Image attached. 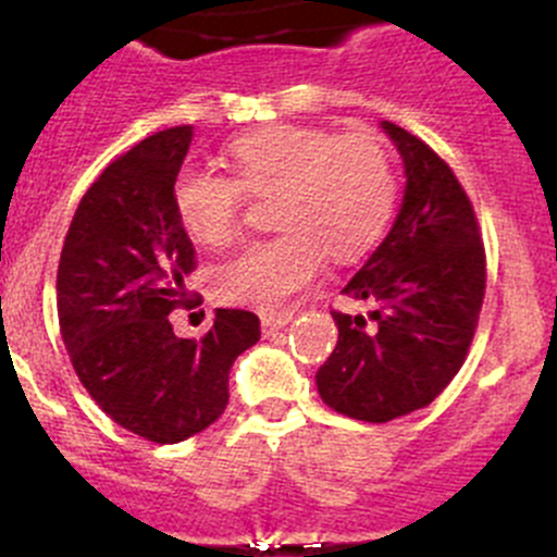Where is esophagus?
<instances>
[{
    "label": "esophagus",
    "instance_id": "esophagus-1",
    "mask_svg": "<svg viewBox=\"0 0 557 557\" xmlns=\"http://www.w3.org/2000/svg\"><path fill=\"white\" fill-rule=\"evenodd\" d=\"M290 320H294V314H290V312H285V314H263V318H261V334L269 339V336H274V334H277V331H283L285 325L290 323Z\"/></svg>",
    "mask_w": 557,
    "mask_h": 557
}]
</instances>
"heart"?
I'll return each instance as SVG.
<instances>
[{
	"label": "heart",
	"mask_w": 557,
	"mask_h": 557,
	"mask_svg": "<svg viewBox=\"0 0 557 557\" xmlns=\"http://www.w3.org/2000/svg\"><path fill=\"white\" fill-rule=\"evenodd\" d=\"M234 177L180 172L174 212L190 239L210 250L243 232L245 201L274 199L280 237L258 243L218 269L215 290L226 305L263 314L283 310L323 267L372 250L396 207V172L372 134H339L314 126H277L243 134L228 148Z\"/></svg>",
	"instance_id": "1"
}]
</instances>
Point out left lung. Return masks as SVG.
Wrapping results in <instances>:
<instances>
[{"label":"left lung","mask_w":557,"mask_h":557,"mask_svg":"<svg viewBox=\"0 0 557 557\" xmlns=\"http://www.w3.org/2000/svg\"><path fill=\"white\" fill-rule=\"evenodd\" d=\"M383 128L407 174L401 210L342 288L369 312H331L339 342L314 377L331 409L367 423L429 407L450 385L469 356L487 280L463 185L423 139L391 121Z\"/></svg>","instance_id":"left-lung-1"}]
</instances>
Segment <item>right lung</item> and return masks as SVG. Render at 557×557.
<instances>
[{"mask_svg":"<svg viewBox=\"0 0 557 557\" xmlns=\"http://www.w3.org/2000/svg\"><path fill=\"white\" fill-rule=\"evenodd\" d=\"M194 126L143 139L99 174L77 205L55 274L61 339L77 380L117 425L174 445L215 423L228 372L261 339L258 314L215 310L201 339H180L196 250L174 212V180Z\"/></svg>","mask_w":557,"mask_h":557,"instance_id":"add662e5","label":"right lung"}]
</instances>
